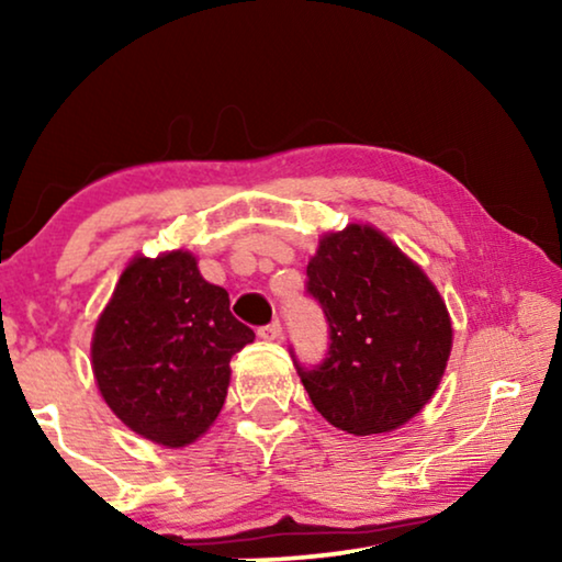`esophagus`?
<instances>
[{
  "instance_id": "1",
  "label": "esophagus",
  "mask_w": 562,
  "mask_h": 562,
  "mask_svg": "<svg viewBox=\"0 0 562 562\" xmlns=\"http://www.w3.org/2000/svg\"><path fill=\"white\" fill-rule=\"evenodd\" d=\"M281 333H283V329H281V322H271V325L258 327V337H260V340H266V342L279 340Z\"/></svg>"
}]
</instances>
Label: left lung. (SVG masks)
Returning <instances> with one entry per match:
<instances>
[{"instance_id":"1","label":"left lung","mask_w":562,"mask_h":562,"mask_svg":"<svg viewBox=\"0 0 562 562\" xmlns=\"http://www.w3.org/2000/svg\"><path fill=\"white\" fill-rule=\"evenodd\" d=\"M306 294L322 306L329 345L296 371L314 409L348 435L391 432L440 383L452 327L432 281L386 235L350 225L319 240Z\"/></svg>"}]
</instances>
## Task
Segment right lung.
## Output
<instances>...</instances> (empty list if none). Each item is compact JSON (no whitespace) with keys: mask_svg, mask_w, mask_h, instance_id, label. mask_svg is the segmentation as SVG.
<instances>
[{"mask_svg":"<svg viewBox=\"0 0 562 562\" xmlns=\"http://www.w3.org/2000/svg\"><path fill=\"white\" fill-rule=\"evenodd\" d=\"M256 333L229 312L191 252L135 258L91 340L94 379L110 409L166 448L194 442L225 404L229 358Z\"/></svg>","mask_w":562,"mask_h":562,"instance_id":"add662e5","label":"right lung"}]
</instances>
